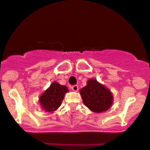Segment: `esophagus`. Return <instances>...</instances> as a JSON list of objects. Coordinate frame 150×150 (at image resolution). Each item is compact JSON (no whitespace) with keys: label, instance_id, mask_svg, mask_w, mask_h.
I'll list each match as a JSON object with an SVG mask.
<instances>
[{"label":"esophagus","instance_id":"esophagus-1","mask_svg":"<svg viewBox=\"0 0 150 150\" xmlns=\"http://www.w3.org/2000/svg\"><path fill=\"white\" fill-rule=\"evenodd\" d=\"M72 89V91H78V86L77 85H74V86H72V88H71Z\"/></svg>","mask_w":150,"mask_h":150}]
</instances>
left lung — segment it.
<instances>
[{
	"instance_id": "left-lung-1",
	"label": "left lung",
	"mask_w": 150,
	"mask_h": 150,
	"mask_svg": "<svg viewBox=\"0 0 150 150\" xmlns=\"http://www.w3.org/2000/svg\"><path fill=\"white\" fill-rule=\"evenodd\" d=\"M80 94L83 104L95 113L108 110L114 102V97L110 90L94 78L87 81L86 86L80 90Z\"/></svg>"
}]
</instances>
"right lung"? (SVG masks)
<instances>
[{
    "instance_id": "1",
    "label": "right lung",
    "mask_w": 150,
    "mask_h": 150,
    "mask_svg": "<svg viewBox=\"0 0 150 150\" xmlns=\"http://www.w3.org/2000/svg\"><path fill=\"white\" fill-rule=\"evenodd\" d=\"M69 91L66 86L60 85L56 81H53L39 98V103L42 109L46 112L53 113L62 105L65 94Z\"/></svg>"
}]
</instances>
